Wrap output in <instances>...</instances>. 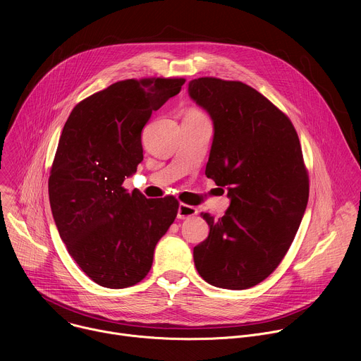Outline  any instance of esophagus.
<instances>
[{"mask_svg":"<svg viewBox=\"0 0 361 361\" xmlns=\"http://www.w3.org/2000/svg\"><path fill=\"white\" fill-rule=\"evenodd\" d=\"M198 214V210L195 207H192V205H188V204H184L181 202L178 205V212H177V217L180 220H185V219H190V217H194Z\"/></svg>","mask_w":361,"mask_h":361,"instance_id":"esophagus-1","label":"esophagus"}]
</instances>
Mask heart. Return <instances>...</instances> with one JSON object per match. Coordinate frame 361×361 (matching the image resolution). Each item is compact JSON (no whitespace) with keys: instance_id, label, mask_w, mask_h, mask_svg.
I'll return each mask as SVG.
<instances>
[{"instance_id":"obj_1","label":"heart","mask_w":361,"mask_h":361,"mask_svg":"<svg viewBox=\"0 0 361 361\" xmlns=\"http://www.w3.org/2000/svg\"><path fill=\"white\" fill-rule=\"evenodd\" d=\"M187 114H202L200 110H197V109H190L188 111H187Z\"/></svg>"}]
</instances>
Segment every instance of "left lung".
Returning a JSON list of instances; mask_svg holds the SVG:
<instances>
[{"mask_svg":"<svg viewBox=\"0 0 361 361\" xmlns=\"http://www.w3.org/2000/svg\"><path fill=\"white\" fill-rule=\"evenodd\" d=\"M188 92L214 124L205 176L231 200L221 219L202 214L210 234L194 247V264L212 286L245 290L279 267L305 212L300 140L290 118L241 81L201 77Z\"/></svg>","mask_w":361,"mask_h":361,"instance_id":"8db88e82","label":"left lung"}]
</instances>
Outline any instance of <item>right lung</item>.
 Masks as SVG:
<instances>
[{
	"instance_id": "right-lung-1",
	"label": "right lung",
	"mask_w": 361,
	"mask_h": 361,
	"mask_svg": "<svg viewBox=\"0 0 361 361\" xmlns=\"http://www.w3.org/2000/svg\"><path fill=\"white\" fill-rule=\"evenodd\" d=\"M184 78L123 80L73 109L48 178L51 212L78 267L97 284L126 288L152 266L174 223V197L145 198L123 183L142 161L141 131Z\"/></svg>"
}]
</instances>
